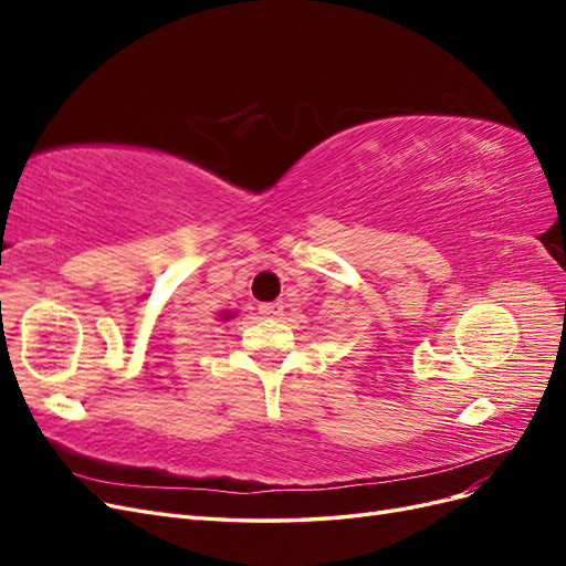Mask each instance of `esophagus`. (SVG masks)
<instances>
[{"label":"esophagus","mask_w":566,"mask_h":566,"mask_svg":"<svg viewBox=\"0 0 566 566\" xmlns=\"http://www.w3.org/2000/svg\"><path fill=\"white\" fill-rule=\"evenodd\" d=\"M260 314L266 318H276L283 314V304L281 302H269V304H260Z\"/></svg>","instance_id":"34e87169"}]
</instances>
